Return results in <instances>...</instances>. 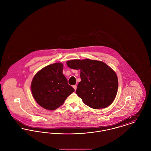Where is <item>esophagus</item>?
<instances>
[{"instance_id":"34e87169","label":"esophagus","mask_w":151,"mask_h":151,"mask_svg":"<svg viewBox=\"0 0 151 151\" xmlns=\"http://www.w3.org/2000/svg\"><path fill=\"white\" fill-rule=\"evenodd\" d=\"M73 88H74L75 91H76V88H77V86H76V85H74V86H73Z\"/></svg>"}]
</instances>
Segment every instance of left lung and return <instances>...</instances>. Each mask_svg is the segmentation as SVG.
I'll use <instances>...</instances> for the list:
<instances>
[{
  "label": "left lung",
  "instance_id": "left-lung-1",
  "mask_svg": "<svg viewBox=\"0 0 151 151\" xmlns=\"http://www.w3.org/2000/svg\"><path fill=\"white\" fill-rule=\"evenodd\" d=\"M68 67L80 70L81 81L76 93L90 108L109 106L115 99L118 81L115 72L101 61L75 59L66 62Z\"/></svg>",
  "mask_w": 151,
  "mask_h": 151
}]
</instances>
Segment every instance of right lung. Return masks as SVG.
Instances as JSON below:
<instances>
[{
	"instance_id": "obj_1",
	"label": "right lung",
	"mask_w": 151,
	"mask_h": 151,
	"mask_svg": "<svg viewBox=\"0 0 151 151\" xmlns=\"http://www.w3.org/2000/svg\"><path fill=\"white\" fill-rule=\"evenodd\" d=\"M63 64L49 65L37 72L31 84V91L36 102L47 110H55L75 89L68 84L62 73Z\"/></svg>"
}]
</instances>
